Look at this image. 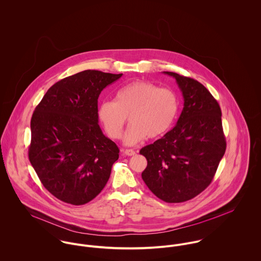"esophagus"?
Returning a JSON list of instances; mask_svg holds the SVG:
<instances>
[{
    "label": "esophagus",
    "mask_w": 261,
    "mask_h": 261,
    "mask_svg": "<svg viewBox=\"0 0 261 261\" xmlns=\"http://www.w3.org/2000/svg\"><path fill=\"white\" fill-rule=\"evenodd\" d=\"M124 153H125L126 155H129V156H130V155H135L137 152H136V150H134V149H128L124 150Z\"/></svg>",
    "instance_id": "1"
}]
</instances>
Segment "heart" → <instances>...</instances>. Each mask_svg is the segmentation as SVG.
<instances>
[{"label": "heart", "instance_id": "b5f03b06", "mask_svg": "<svg viewBox=\"0 0 261 261\" xmlns=\"http://www.w3.org/2000/svg\"><path fill=\"white\" fill-rule=\"evenodd\" d=\"M177 112L178 98L172 89L139 80L118 89L114 101H102L97 115L112 140L120 139L128 116L130 125L125 132L123 142L134 146L147 137L153 139L165 134Z\"/></svg>", "mask_w": 261, "mask_h": 261}]
</instances>
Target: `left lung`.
<instances>
[{"label": "left lung", "mask_w": 261, "mask_h": 261, "mask_svg": "<svg viewBox=\"0 0 261 261\" xmlns=\"http://www.w3.org/2000/svg\"><path fill=\"white\" fill-rule=\"evenodd\" d=\"M173 76L184 97L177 124L162 139L140 150L148 166L142 178L149 190L167 203L193 199L212 182L226 150L221 109L199 81Z\"/></svg>", "instance_id": "left-lung-1"}]
</instances>
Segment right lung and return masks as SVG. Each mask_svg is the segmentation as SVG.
<instances>
[{
    "mask_svg": "<svg viewBox=\"0 0 261 261\" xmlns=\"http://www.w3.org/2000/svg\"><path fill=\"white\" fill-rule=\"evenodd\" d=\"M122 76L84 70L52 85L33 112L29 160L54 197L83 205L107 185L119 149L99 125L100 92Z\"/></svg>",
    "mask_w": 261,
    "mask_h": 261,
    "instance_id": "1",
    "label": "right lung"
}]
</instances>
